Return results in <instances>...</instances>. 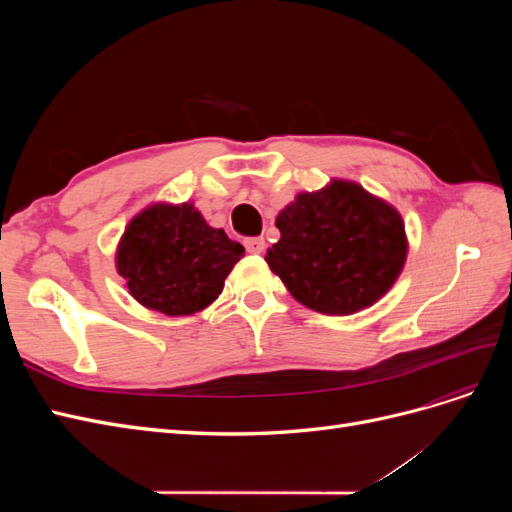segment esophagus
<instances>
[{
  "label": "esophagus",
  "mask_w": 512,
  "mask_h": 512,
  "mask_svg": "<svg viewBox=\"0 0 512 512\" xmlns=\"http://www.w3.org/2000/svg\"><path fill=\"white\" fill-rule=\"evenodd\" d=\"M265 239L262 237H250V239H245V250L250 252V254H262L265 252Z\"/></svg>",
  "instance_id": "esophagus-1"
}]
</instances>
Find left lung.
<instances>
[{
	"label": "left lung",
	"instance_id": "left-lung-1",
	"mask_svg": "<svg viewBox=\"0 0 512 512\" xmlns=\"http://www.w3.org/2000/svg\"><path fill=\"white\" fill-rule=\"evenodd\" d=\"M280 241L267 265L294 299L320 314L348 316L382 299L406 265V224L359 183L331 179L294 196L275 218Z\"/></svg>",
	"mask_w": 512,
	"mask_h": 512
}]
</instances>
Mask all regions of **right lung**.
<instances>
[{
    "instance_id": "add662e5",
    "label": "right lung",
    "mask_w": 512,
    "mask_h": 512,
    "mask_svg": "<svg viewBox=\"0 0 512 512\" xmlns=\"http://www.w3.org/2000/svg\"><path fill=\"white\" fill-rule=\"evenodd\" d=\"M245 247L211 228L192 203H156L130 220L115 267L132 297L153 312L192 316L211 305Z\"/></svg>"
}]
</instances>
